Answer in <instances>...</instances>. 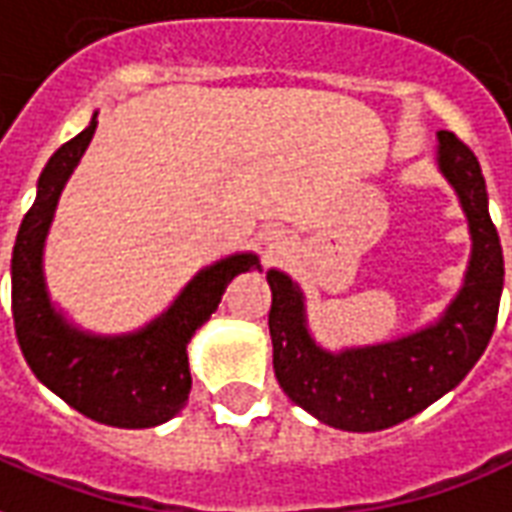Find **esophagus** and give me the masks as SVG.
Here are the masks:
<instances>
[{
	"mask_svg": "<svg viewBox=\"0 0 512 512\" xmlns=\"http://www.w3.org/2000/svg\"><path fill=\"white\" fill-rule=\"evenodd\" d=\"M268 241H271V246L279 244V236H268Z\"/></svg>",
	"mask_w": 512,
	"mask_h": 512,
	"instance_id": "obj_1",
	"label": "esophagus"
}]
</instances>
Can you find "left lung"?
<instances>
[{
  "mask_svg": "<svg viewBox=\"0 0 512 512\" xmlns=\"http://www.w3.org/2000/svg\"><path fill=\"white\" fill-rule=\"evenodd\" d=\"M437 168L456 192L472 241L464 282L437 320L388 342L328 350L309 328L301 285L268 268L276 380L325 426L361 434L391 429L453 391L488 347L505 260L488 214L486 179L478 157L453 132H437Z\"/></svg>",
  "mask_w": 512,
  "mask_h": 512,
  "instance_id": "obj_1",
  "label": "left lung"
}]
</instances>
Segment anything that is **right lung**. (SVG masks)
Wrapping results in <instances>:
<instances>
[{"mask_svg": "<svg viewBox=\"0 0 512 512\" xmlns=\"http://www.w3.org/2000/svg\"><path fill=\"white\" fill-rule=\"evenodd\" d=\"M94 130L97 111L37 179V198L21 222L10 263L15 336L34 377L73 410L116 429H151L187 404L189 339L217 312L225 287L238 274L263 266L255 252H236L200 268L165 312L135 331L92 333L75 325L45 282V241L64 184L89 149Z\"/></svg>", "mask_w": 512, "mask_h": 512, "instance_id": "1", "label": "right lung"}]
</instances>
